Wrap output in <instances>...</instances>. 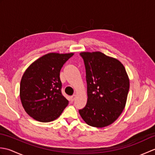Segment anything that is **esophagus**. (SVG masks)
I'll return each instance as SVG.
<instances>
[{
	"label": "esophagus",
	"mask_w": 155,
	"mask_h": 155,
	"mask_svg": "<svg viewBox=\"0 0 155 155\" xmlns=\"http://www.w3.org/2000/svg\"><path fill=\"white\" fill-rule=\"evenodd\" d=\"M75 98H76V94H73V95H72V96H71V101H74V99H75Z\"/></svg>",
	"instance_id": "obj_1"
}]
</instances>
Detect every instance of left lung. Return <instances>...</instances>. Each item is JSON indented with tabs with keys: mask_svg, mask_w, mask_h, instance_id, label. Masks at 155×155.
Here are the masks:
<instances>
[{
	"mask_svg": "<svg viewBox=\"0 0 155 155\" xmlns=\"http://www.w3.org/2000/svg\"><path fill=\"white\" fill-rule=\"evenodd\" d=\"M87 83V103L79 110L91 127L102 128L113 123L125 107L129 78L121 62L99 51L82 52Z\"/></svg>",
	"mask_w": 155,
	"mask_h": 155,
	"instance_id": "8db88e82",
	"label": "left lung"
}]
</instances>
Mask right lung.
Masks as SVG:
<instances>
[{
    "mask_svg": "<svg viewBox=\"0 0 155 155\" xmlns=\"http://www.w3.org/2000/svg\"><path fill=\"white\" fill-rule=\"evenodd\" d=\"M74 53L51 52L38 58L23 74L20 98L29 116L48 123L60 116L68 101L61 93L60 71Z\"/></svg>",
    "mask_w": 155,
    "mask_h": 155,
    "instance_id": "right-lung-1",
    "label": "right lung"
}]
</instances>
